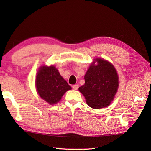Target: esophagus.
Instances as JSON below:
<instances>
[{"mask_svg":"<svg viewBox=\"0 0 151 151\" xmlns=\"http://www.w3.org/2000/svg\"><path fill=\"white\" fill-rule=\"evenodd\" d=\"M73 89H75V90H76V89H78V84L73 85Z\"/></svg>","mask_w":151,"mask_h":151,"instance_id":"1","label":"esophagus"}]
</instances>
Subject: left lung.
Masks as SVG:
<instances>
[{
  "label": "left lung",
  "instance_id": "left-lung-1",
  "mask_svg": "<svg viewBox=\"0 0 151 151\" xmlns=\"http://www.w3.org/2000/svg\"><path fill=\"white\" fill-rule=\"evenodd\" d=\"M97 65L89 67L85 75V84L78 90L89 106L95 109L106 107L116 93L119 78L114 67L108 61L96 59Z\"/></svg>",
  "mask_w": 151,
  "mask_h": 151
}]
</instances>
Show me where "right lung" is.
I'll return each mask as SVG.
<instances>
[{"instance_id":"right-lung-1","label":"right lung","mask_w":151,"mask_h":151,"mask_svg":"<svg viewBox=\"0 0 151 151\" xmlns=\"http://www.w3.org/2000/svg\"><path fill=\"white\" fill-rule=\"evenodd\" d=\"M36 86L38 94L50 104L60 101L71 87L60 75L55 67H41L37 73Z\"/></svg>"}]
</instances>
